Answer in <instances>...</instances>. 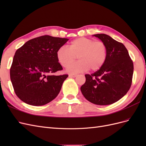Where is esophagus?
I'll list each match as a JSON object with an SVG mask.
<instances>
[{
  "instance_id": "34e87169",
  "label": "esophagus",
  "mask_w": 146,
  "mask_h": 146,
  "mask_svg": "<svg viewBox=\"0 0 146 146\" xmlns=\"http://www.w3.org/2000/svg\"><path fill=\"white\" fill-rule=\"evenodd\" d=\"M77 76V74H70L69 75V77H76Z\"/></svg>"
}]
</instances>
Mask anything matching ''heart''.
Here are the masks:
<instances>
[{
	"label": "heart",
	"instance_id": "obj_1",
	"mask_svg": "<svg viewBox=\"0 0 146 146\" xmlns=\"http://www.w3.org/2000/svg\"><path fill=\"white\" fill-rule=\"evenodd\" d=\"M78 57V62L71 64ZM107 57V48L100 41L87 38H78L70 42L69 48L60 47L56 51V58L63 67L68 66L71 74L85 72L88 69L96 71L104 64Z\"/></svg>",
	"mask_w": 146,
	"mask_h": 146
}]
</instances>
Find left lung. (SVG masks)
<instances>
[{
	"instance_id": "obj_1",
	"label": "left lung",
	"mask_w": 146,
	"mask_h": 146,
	"mask_svg": "<svg viewBox=\"0 0 146 146\" xmlns=\"http://www.w3.org/2000/svg\"><path fill=\"white\" fill-rule=\"evenodd\" d=\"M93 36L99 38L107 48V57L100 69L86 74V82L80 90L90 102L99 105H110L120 100L130 88L133 63L122 43L105 34Z\"/></svg>"
}]
</instances>
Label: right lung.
Here are the masks:
<instances>
[{
  "label": "right lung",
  "instance_id": "add662e5",
  "mask_svg": "<svg viewBox=\"0 0 146 146\" xmlns=\"http://www.w3.org/2000/svg\"><path fill=\"white\" fill-rule=\"evenodd\" d=\"M69 40L44 35L30 39L17 49L10 68L16 96L33 106L46 105L58 96L68 75L54 76L63 69L56 51Z\"/></svg>",
  "mask_w": 146,
  "mask_h": 146
}]
</instances>
